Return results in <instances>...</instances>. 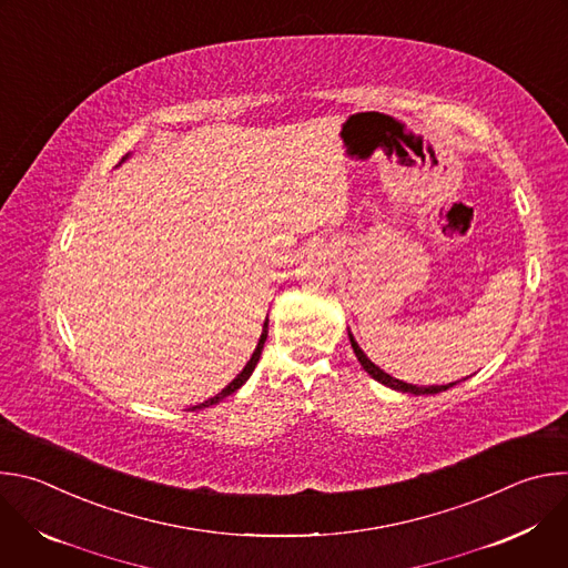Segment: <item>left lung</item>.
<instances>
[{"label":"left lung","mask_w":568,"mask_h":568,"mask_svg":"<svg viewBox=\"0 0 568 568\" xmlns=\"http://www.w3.org/2000/svg\"><path fill=\"white\" fill-rule=\"evenodd\" d=\"M348 339H351V346H353V351H355V355H357V359H359V364L364 366V371L373 377V379H377L379 384H384V386H388V388H395V390H402V393H414V395H434V393H440V390H447V388H452L456 382H449V384H436V386H418V384H407V382H402V379H395V377H390L388 373H384L379 366H375L366 355H364V351L359 348V344L355 342V337H353V333L348 331Z\"/></svg>","instance_id":"left-lung-1"}]
</instances>
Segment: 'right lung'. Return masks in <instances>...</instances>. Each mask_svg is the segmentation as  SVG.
Wrapping results in <instances>:
<instances>
[{"label":"right lung","mask_w":568,"mask_h":568,"mask_svg":"<svg viewBox=\"0 0 568 568\" xmlns=\"http://www.w3.org/2000/svg\"><path fill=\"white\" fill-rule=\"evenodd\" d=\"M128 159V156H125ZM123 159V161H125ZM267 326H270V318H265V323H263V333H261V339H258V344H256V351L252 353V357H250V362L245 364V368H242L237 375H235V379L233 382H229V386H224L217 395H213V397H209L206 402H202V404H197V407H193V409H204V407H211V404H217V402H222L226 395H231V393H235L242 384H245L250 377H252V373H254V368H256V364H258V359H261V353H263V346H265V339H267Z\"/></svg>","instance_id":"1"}]
</instances>
